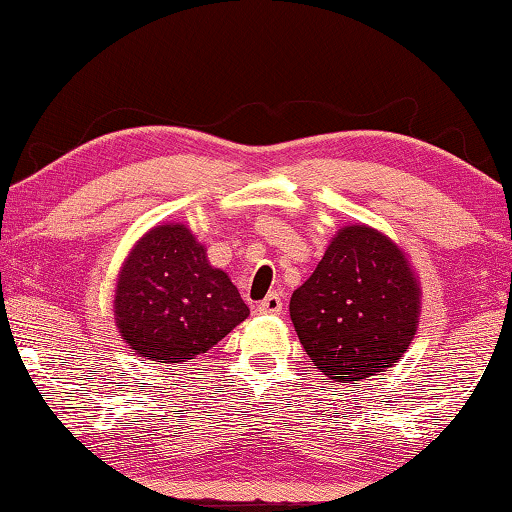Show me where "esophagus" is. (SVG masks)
<instances>
[{
	"label": "esophagus",
	"instance_id": "obj_1",
	"mask_svg": "<svg viewBox=\"0 0 512 512\" xmlns=\"http://www.w3.org/2000/svg\"><path fill=\"white\" fill-rule=\"evenodd\" d=\"M282 307H284V300L280 293H268V296L257 305V311L259 314H280Z\"/></svg>",
	"mask_w": 512,
	"mask_h": 512
}]
</instances>
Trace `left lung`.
<instances>
[{
	"mask_svg": "<svg viewBox=\"0 0 512 512\" xmlns=\"http://www.w3.org/2000/svg\"><path fill=\"white\" fill-rule=\"evenodd\" d=\"M420 300L404 248L372 225L350 223L293 291L289 311L314 366L348 386L400 361L418 332Z\"/></svg>",
	"mask_w": 512,
	"mask_h": 512,
	"instance_id": "obj_1",
	"label": "left lung"
}]
</instances>
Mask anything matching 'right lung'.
<instances>
[{"label": "right lung", "mask_w": 512, "mask_h": 512, "mask_svg": "<svg viewBox=\"0 0 512 512\" xmlns=\"http://www.w3.org/2000/svg\"><path fill=\"white\" fill-rule=\"evenodd\" d=\"M112 311L128 348L164 366L212 350L250 314L228 273L176 221L135 241L117 273Z\"/></svg>", "instance_id": "add662e5"}]
</instances>
